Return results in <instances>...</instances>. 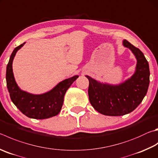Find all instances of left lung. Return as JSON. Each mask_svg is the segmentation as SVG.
<instances>
[{"instance_id":"8db88e82","label":"left lung","mask_w":158,"mask_h":158,"mask_svg":"<svg viewBox=\"0 0 158 158\" xmlns=\"http://www.w3.org/2000/svg\"><path fill=\"white\" fill-rule=\"evenodd\" d=\"M135 56V71L130 78L117 85L97 81L85 75L89 80L88 96L93 107L104 115L121 116L133 111L147 94L150 70L147 60L138 48L127 40L122 42Z\"/></svg>"}]
</instances>
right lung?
<instances>
[{
	"label": "right lung",
	"mask_w": 158,
	"mask_h": 158,
	"mask_svg": "<svg viewBox=\"0 0 158 158\" xmlns=\"http://www.w3.org/2000/svg\"><path fill=\"white\" fill-rule=\"evenodd\" d=\"M25 44V42L15 48L7 65L6 82L10 98L17 108L30 118L44 119L56 116L61 110L67 90L79 76L74 75L65 79L50 91L43 94H34L22 90L14 79L12 63L17 51Z\"/></svg>",
	"instance_id": "1"
}]
</instances>
